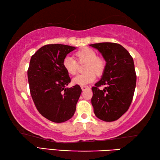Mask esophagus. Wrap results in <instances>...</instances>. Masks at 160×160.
Instances as JSON below:
<instances>
[{
  "mask_svg": "<svg viewBox=\"0 0 160 160\" xmlns=\"http://www.w3.org/2000/svg\"><path fill=\"white\" fill-rule=\"evenodd\" d=\"M90 88H89L88 86H81V89H82V91H85V90H87V89H89Z\"/></svg>",
  "mask_w": 160,
  "mask_h": 160,
  "instance_id": "34e87169",
  "label": "esophagus"
}]
</instances>
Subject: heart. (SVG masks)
Masks as SVG:
<instances>
[{
  "label": "heart",
  "mask_w": 160,
  "mask_h": 160,
  "mask_svg": "<svg viewBox=\"0 0 160 160\" xmlns=\"http://www.w3.org/2000/svg\"><path fill=\"white\" fill-rule=\"evenodd\" d=\"M75 60L79 64L85 63L82 74L78 75L72 80V83L78 85H88L95 80L96 75L100 77L104 74L107 68V60L102 55H97L96 51L88 47L80 48L74 54ZM73 58L66 56L63 61V66L70 75L78 72V64Z\"/></svg>",
  "instance_id": "obj_1"
}]
</instances>
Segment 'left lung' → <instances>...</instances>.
Listing matches in <instances>:
<instances>
[{
  "label": "left lung",
  "instance_id": "8db88e82",
  "mask_svg": "<svg viewBox=\"0 0 160 160\" xmlns=\"http://www.w3.org/2000/svg\"><path fill=\"white\" fill-rule=\"evenodd\" d=\"M98 49L107 60L102 79L92 88L91 102L97 118L107 122L117 120L131 105L136 85V73L131 54L116 43L90 44ZM106 85L104 90L101 86Z\"/></svg>",
  "mask_w": 160,
  "mask_h": 160
}]
</instances>
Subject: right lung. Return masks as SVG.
<instances>
[{
  "instance_id": "obj_1",
  "label": "right lung",
  "mask_w": 160,
  "mask_h": 160,
  "mask_svg": "<svg viewBox=\"0 0 160 160\" xmlns=\"http://www.w3.org/2000/svg\"><path fill=\"white\" fill-rule=\"evenodd\" d=\"M75 49L68 45L47 44L29 62L28 77L32 98L38 112L54 123H63L72 117L82 92L78 85L66 88L71 80L63 61Z\"/></svg>"
}]
</instances>
